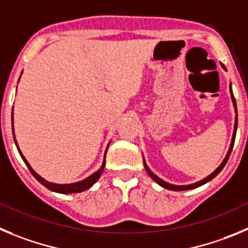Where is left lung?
I'll list each match as a JSON object with an SVG mask.
<instances>
[{
	"instance_id": "1",
	"label": "left lung",
	"mask_w": 248,
	"mask_h": 248,
	"mask_svg": "<svg viewBox=\"0 0 248 248\" xmlns=\"http://www.w3.org/2000/svg\"><path fill=\"white\" fill-rule=\"evenodd\" d=\"M221 65H222V64H221ZM222 68L225 69V66L222 65ZM230 93H231V100H232V104H233V108H235V113H236V116H235V126H233V135H232V140H231V144H230V148H229V151H227L226 157L224 158V160H222V162H221V164H220V166H218L217 168H216L215 170L213 171V173L209 174V175H207L206 178H204V179L199 180V182L194 183V184H188V185H174V184H170V183L164 182V180L160 179L159 177H157V175H155V174L153 173V171H152L151 169L148 168V166H147V163H146V160H144V157H143V164H144V168H146V170H147V173H148L149 177H151L152 179L155 180V182L157 183V184H159L160 186H163V188L168 189V190H173V191L189 190V189H195V188H198V186H202V185H204L205 183L210 182L211 179H214V178H215L216 175H217V174L222 170V168H224L225 164H226V163H227V159H229L230 155H231V151H232L233 143H235L236 131H237V108H236V100H235V97H233L232 88H231V84H230Z\"/></svg>"
}]
</instances>
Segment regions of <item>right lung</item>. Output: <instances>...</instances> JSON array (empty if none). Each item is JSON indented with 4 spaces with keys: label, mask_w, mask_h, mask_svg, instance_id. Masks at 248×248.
Instances as JSON below:
<instances>
[{
    "label": "right lung",
    "mask_w": 248,
    "mask_h": 248,
    "mask_svg": "<svg viewBox=\"0 0 248 248\" xmlns=\"http://www.w3.org/2000/svg\"><path fill=\"white\" fill-rule=\"evenodd\" d=\"M12 124H13V113H12ZM12 132H13V140H15V143L16 146H17V149H18L19 155H21L22 159H23V162L26 163V166L28 167V169H30L31 173L33 174V177L35 178V179L38 180V182L41 183V184H43L46 188H48L49 190L52 191H55V193H60V194H73V193H81V191H85L88 190V189H90L91 186H93L95 183L97 182V179H99L100 177H101V173L104 171V168H105V163H106V152H108V148H106V151H105V155H104V162H102V166L100 167L99 169H97L96 171H93L91 175H89L88 178H85V179L80 180V182H75V183H70V184H57V183H52V182H48V180H46L44 178H42L39 174H37L34 171V169L31 167V164L28 163V160L24 158V155H22L21 149H19L18 144H17V140H16V136H15V128L12 127ZM110 144V143H108Z\"/></svg>",
    "instance_id": "add662e5"
}]
</instances>
